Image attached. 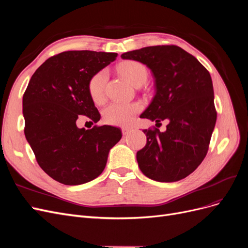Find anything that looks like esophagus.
Returning <instances> with one entry per match:
<instances>
[{
	"mask_svg": "<svg viewBox=\"0 0 248 248\" xmlns=\"http://www.w3.org/2000/svg\"><path fill=\"white\" fill-rule=\"evenodd\" d=\"M130 131H131V128H129V127H123L122 128L123 136H127V134L130 133Z\"/></svg>",
	"mask_w": 248,
	"mask_h": 248,
	"instance_id": "obj_1",
	"label": "esophagus"
}]
</instances>
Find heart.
<instances>
[{"instance_id":"1","label":"heart","mask_w":248,"mask_h":248,"mask_svg":"<svg viewBox=\"0 0 248 248\" xmlns=\"http://www.w3.org/2000/svg\"><path fill=\"white\" fill-rule=\"evenodd\" d=\"M119 71L133 86L140 87L148 78L147 67L138 61H126L119 66ZM108 81V73L101 70L95 73L88 82V91L94 102L100 103L104 99V92ZM142 109L140 102L114 101L103 110V119L108 124L128 126L137 114Z\"/></svg>"}]
</instances>
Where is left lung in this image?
<instances>
[{"label":"left lung","instance_id":"1","mask_svg":"<svg viewBox=\"0 0 248 248\" xmlns=\"http://www.w3.org/2000/svg\"><path fill=\"white\" fill-rule=\"evenodd\" d=\"M122 59L148 66L156 94L140 118L167 130L144 129L147 144L137 153L142 174L158 182H176L196 170L207 155L216 123L212 79L198 59L177 46H148L127 51Z\"/></svg>","mask_w":248,"mask_h":248}]
</instances>
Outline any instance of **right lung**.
<instances>
[{
	"label": "right lung",
	"mask_w": 248,
	"mask_h": 248,
	"mask_svg": "<svg viewBox=\"0 0 248 248\" xmlns=\"http://www.w3.org/2000/svg\"><path fill=\"white\" fill-rule=\"evenodd\" d=\"M116 52L69 50L47 59L35 71L22 97L25 136L40 168L56 181L79 185L98 177L109 150L121 140L117 127L78 128L86 116L100 120L88 91L95 73L115 61Z\"/></svg>",
	"instance_id": "1"
}]
</instances>
